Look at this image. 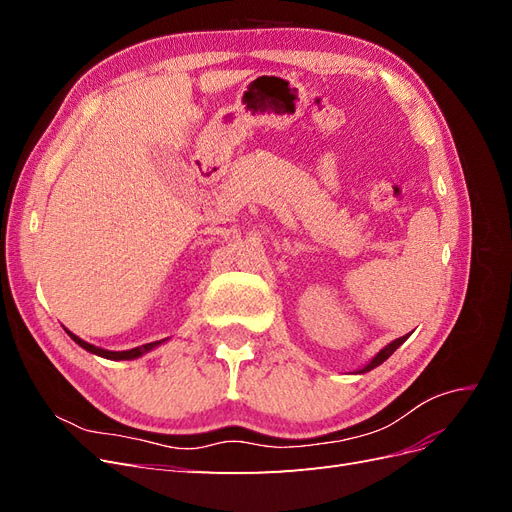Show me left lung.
<instances>
[{"instance_id":"8db88e82","label":"left lung","mask_w":512,"mask_h":512,"mask_svg":"<svg viewBox=\"0 0 512 512\" xmlns=\"http://www.w3.org/2000/svg\"><path fill=\"white\" fill-rule=\"evenodd\" d=\"M406 339H408V335L406 337H399V339H395V342H391L389 346H386V348H382L378 354H376V359L374 361H371L369 365H365L363 369H361V374H365V371H369V369H374V367H378L380 363H384L386 359H389V356L401 346V344H404L406 342Z\"/></svg>"}]
</instances>
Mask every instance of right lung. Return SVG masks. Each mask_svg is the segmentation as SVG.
Wrapping results in <instances>:
<instances>
[{"label": "right lung", "mask_w": 512, "mask_h": 512, "mask_svg": "<svg viewBox=\"0 0 512 512\" xmlns=\"http://www.w3.org/2000/svg\"><path fill=\"white\" fill-rule=\"evenodd\" d=\"M68 335L74 339L76 344H79L81 348H85L87 352H94V354H98V356H104V359H111V361H128V359H136V356H141V354H145V352H149L151 348H156L158 344H162V342H151V344H145V346H138V348H132V350H123V352H113V350H102V348H98V346H91V344H87V342H83L81 337H76V335H72L70 331H68Z\"/></svg>", "instance_id": "add662e5"}]
</instances>
